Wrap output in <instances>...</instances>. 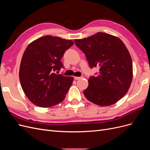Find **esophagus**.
Instances as JSON below:
<instances>
[{"label": "esophagus", "mask_w": 150, "mask_h": 150, "mask_svg": "<svg viewBox=\"0 0 150 150\" xmlns=\"http://www.w3.org/2000/svg\"><path fill=\"white\" fill-rule=\"evenodd\" d=\"M83 77H77V76H74V79H76V80H78V79H81Z\"/></svg>", "instance_id": "esophagus-1"}]
</instances>
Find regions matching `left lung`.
Segmentation results:
<instances>
[{
  "instance_id": "obj_1",
  "label": "left lung",
  "mask_w": 150,
  "mask_h": 150,
  "mask_svg": "<svg viewBox=\"0 0 150 150\" xmlns=\"http://www.w3.org/2000/svg\"><path fill=\"white\" fill-rule=\"evenodd\" d=\"M74 42L86 54L89 67H99V73L88 79L83 92L86 99L101 106L116 103L128 92L133 79L132 59L123 42L101 32Z\"/></svg>"
}]
</instances>
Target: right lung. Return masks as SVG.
<instances>
[{"label":"right lung","mask_w":150,"mask_h":150,"mask_svg":"<svg viewBox=\"0 0 150 150\" xmlns=\"http://www.w3.org/2000/svg\"><path fill=\"white\" fill-rule=\"evenodd\" d=\"M73 44L72 40L47 35L26 47L21 62L19 79L26 96L35 106L49 108L64 99L74 78L54 71L63 67L61 59Z\"/></svg>","instance_id":"obj_1"}]
</instances>
